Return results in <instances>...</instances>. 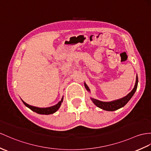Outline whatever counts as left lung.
<instances>
[{
  "label": "left lung",
  "mask_w": 151,
  "mask_h": 151,
  "mask_svg": "<svg viewBox=\"0 0 151 151\" xmlns=\"http://www.w3.org/2000/svg\"><path fill=\"white\" fill-rule=\"evenodd\" d=\"M138 77H137V80H136L135 86H134V88H133V90H132L127 95H126V97H124V98H122L120 99H119V100L113 101L111 102H102V101H98V100H97V99H92V98H91V101H93V103L99 108H100L104 110H106V111H115V110H117L121 108L124 107V106L126 105L129 101L130 99L132 98V97H133V95L134 94L136 90H137V86H138ZM85 84H84V86H85ZM86 86H85V87L86 88V90L90 91L89 88L88 87L86 84Z\"/></svg>",
  "instance_id": "left-lung-1"
}]
</instances>
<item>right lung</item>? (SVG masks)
Segmentation results:
<instances>
[{
	"mask_svg": "<svg viewBox=\"0 0 151 151\" xmlns=\"http://www.w3.org/2000/svg\"><path fill=\"white\" fill-rule=\"evenodd\" d=\"M63 99H62L61 101L60 102H59L56 105L53 106H52V107L46 108H40L35 107V106H32L29 105L27 103H25L24 101H22L24 102V104L26 106L27 108L31 109L33 111H35L38 114H41V115H50V114H52L56 111H57V110L60 107L61 102H63Z\"/></svg>",
	"mask_w": 151,
	"mask_h": 151,
	"instance_id": "1",
	"label": "right lung"
}]
</instances>
